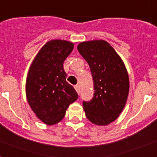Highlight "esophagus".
<instances>
[{
  "label": "esophagus",
  "instance_id": "obj_1",
  "mask_svg": "<svg viewBox=\"0 0 157 157\" xmlns=\"http://www.w3.org/2000/svg\"><path fill=\"white\" fill-rule=\"evenodd\" d=\"M75 89H76V91L77 92V93H80V87H79V85H75L74 86Z\"/></svg>",
  "mask_w": 157,
  "mask_h": 157
}]
</instances>
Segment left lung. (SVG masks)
Masks as SVG:
<instances>
[{"mask_svg": "<svg viewBox=\"0 0 157 157\" xmlns=\"http://www.w3.org/2000/svg\"><path fill=\"white\" fill-rule=\"evenodd\" d=\"M77 49L85 58L93 76L94 95L83 101L85 115L97 125H107L119 117L129 91L127 69L115 49L107 41L81 42Z\"/></svg>", "mask_w": 157, "mask_h": 157, "instance_id": "obj_1", "label": "left lung"}]
</instances>
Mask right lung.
<instances>
[{
    "label": "right lung",
    "instance_id": "add662e5",
    "mask_svg": "<svg viewBox=\"0 0 157 157\" xmlns=\"http://www.w3.org/2000/svg\"><path fill=\"white\" fill-rule=\"evenodd\" d=\"M74 44L63 40L47 42L34 58L26 80V97L32 110L42 122L52 125L64 118L70 104L78 98L66 81L63 64Z\"/></svg>",
    "mask_w": 157,
    "mask_h": 157
}]
</instances>
